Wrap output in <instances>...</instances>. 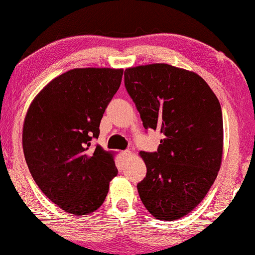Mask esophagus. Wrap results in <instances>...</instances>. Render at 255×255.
Listing matches in <instances>:
<instances>
[{
	"label": "esophagus",
	"mask_w": 255,
	"mask_h": 255,
	"mask_svg": "<svg viewBox=\"0 0 255 255\" xmlns=\"http://www.w3.org/2000/svg\"><path fill=\"white\" fill-rule=\"evenodd\" d=\"M121 155H122V156H123V157H125V158H128V157H130L131 155H132V153L130 152V150H123V152L121 153Z\"/></svg>",
	"instance_id": "esophagus-1"
}]
</instances>
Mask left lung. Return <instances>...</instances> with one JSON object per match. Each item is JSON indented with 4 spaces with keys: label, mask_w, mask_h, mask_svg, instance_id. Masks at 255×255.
Here are the masks:
<instances>
[{
    "label": "left lung",
    "mask_w": 255,
    "mask_h": 255,
    "mask_svg": "<svg viewBox=\"0 0 255 255\" xmlns=\"http://www.w3.org/2000/svg\"><path fill=\"white\" fill-rule=\"evenodd\" d=\"M124 84L143 128L163 135L156 152H140V199L156 219L177 220L200 204L220 170L221 105L200 76L164 63L127 69Z\"/></svg>",
    "instance_id": "left-lung-1"
}]
</instances>
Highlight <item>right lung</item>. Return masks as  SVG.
<instances>
[{
	"label": "right lung",
	"mask_w": 255,
	"mask_h": 255,
	"mask_svg": "<svg viewBox=\"0 0 255 255\" xmlns=\"http://www.w3.org/2000/svg\"><path fill=\"white\" fill-rule=\"evenodd\" d=\"M122 69H73L56 77L29 106L23 149L29 172L47 198L75 215L103 204L117 175L113 155L92 140L119 91Z\"/></svg>",
	"instance_id": "right-lung-1"
}]
</instances>
